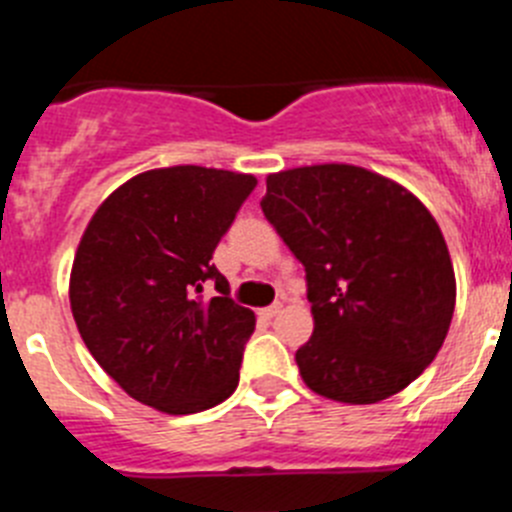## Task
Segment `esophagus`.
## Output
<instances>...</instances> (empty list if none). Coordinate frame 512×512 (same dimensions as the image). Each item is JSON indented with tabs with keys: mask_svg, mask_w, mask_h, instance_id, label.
Here are the masks:
<instances>
[{
	"mask_svg": "<svg viewBox=\"0 0 512 512\" xmlns=\"http://www.w3.org/2000/svg\"><path fill=\"white\" fill-rule=\"evenodd\" d=\"M279 312H282V302H274V305L264 307V310H261V315H264V318H274V315H279Z\"/></svg>",
	"mask_w": 512,
	"mask_h": 512,
	"instance_id": "obj_1",
	"label": "esophagus"
}]
</instances>
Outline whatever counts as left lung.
I'll return each instance as SVG.
<instances>
[{
    "label": "left lung",
    "mask_w": 512,
    "mask_h": 512,
    "mask_svg": "<svg viewBox=\"0 0 512 512\" xmlns=\"http://www.w3.org/2000/svg\"><path fill=\"white\" fill-rule=\"evenodd\" d=\"M261 210L305 266L315 330L295 359L307 387L372 405L418 379L456 302L449 248L423 202L361 166L320 164L269 174Z\"/></svg>",
    "instance_id": "8db88e82"
}]
</instances>
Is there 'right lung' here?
Masks as SVG:
<instances>
[{
	"label": "right lung",
	"instance_id": "right-lung-1",
	"mask_svg": "<svg viewBox=\"0 0 512 512\" xmlns=\"http://www.w3.org/2000/svg\"><path fill=\"white\" fill-rule=\"evenodd\" d=\"M253 187L251 174L153 169L117 187L81 235L69 287L76 328L143 405L200 413L238 387L256 315L230 300L210 259ZM207 281L218 289L210 301Z\"/></svg>",
	"mask_w": 512,
	"mask_h": 512
}]
</instances>
